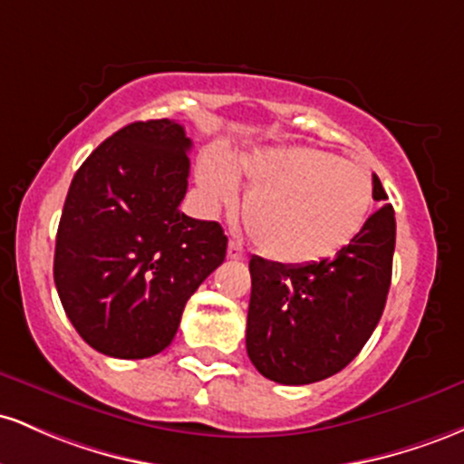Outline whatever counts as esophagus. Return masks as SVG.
Returning <instances> with one entry per match:
<instances>
[{"mask_svg": "<svg viewBox=\"0 0 464 464\" xmlns=\"http://www.w3.org/2000/svg\"><path fill=\"white\" fill-rule=\"evenodd\" d=\"M246 256H247V254H246V249L241 247V243H237V241L227 243V258H232V260H243Z\"/></svg>", "mask_w": 464, "mask_h": 464, "instance_id": "esophagus-1", "label": "esophagus"}]
</instances>
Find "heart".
Returning a JSON list of instances; mask_svg holds the SVG:
<instances>
[{"label":"heart","mask_w":464,"mask_h":464,"mask_svg":"<svg viewBox=\"0 0 464 464\" xmlns=\"http://www.w3.org/2000/svg\"><path fill=\"white\" fill-rule=\"evenodd\" d=\"M237 179L247 184L243 218L265 256L311 265L346 247L372 210L366 166L315 147H269L223 160L208 150L197 184L210 208L232 206Z\"/></svg>","instance_id":"1"}]
</instances>
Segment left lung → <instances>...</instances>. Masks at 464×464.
I'll return each instance as SVG.
<instances>
[{"label":"left lung","instance_id":"8db88e82","mask_svg":"<svg viewBox=\"0 0 464 464\" xmlns=\"http://www.w3.org/2000/svg\"><path fill=\"white\" fill-rule=\"evenodd\" d=\"M374 201H386L372 175ZM397 221L383 204L333 258L311 265L249 260L247 355L263 377L285 386L315 383L359 355L386 306Z\"/></svg>","mask_w":464,"mask_h":464}]
</instances>
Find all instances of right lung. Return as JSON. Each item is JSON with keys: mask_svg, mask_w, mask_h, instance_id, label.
Returning a JSON list of instances; mask_svg holds the SVG:
<instances>
[{"mask_svg": "<svg viewBox=\"0 0 464 464\" xmlns=\"http://www.w3.org/2000/svg\"><path fill=\"white\" fill-rule=\"evenodd\" d=\"M190 147L173 120L131 122L72 179L56 232L54 285L78 335L102 355L162 353L186 302L226 260L223 227L179 210Z\"/></svg>", "mask_w": 464, "mask_h": 464, "instance_id": "add662e5", "label": "right lung"}]
</instances>
